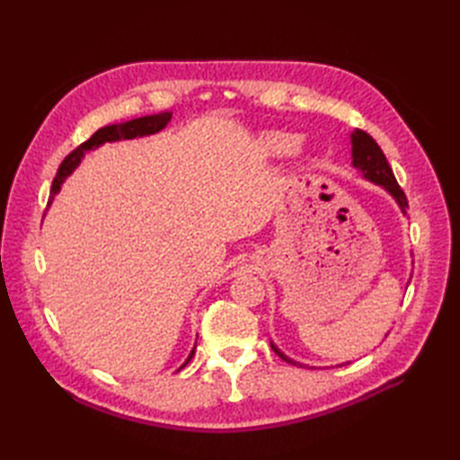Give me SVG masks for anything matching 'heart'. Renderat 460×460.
<instances>
[{
  "instance_id": "heart-1",
  "label": "heart",
  "mask_w": 460,
  "mask_h": 460,
  "mask_svg": "<svg viewBox=\"0 0 460 460\" xmlns=\"http://www.w3.org/2000/svg\"><path fill=\"white\" fill-rule=\"evenodd\" d=\"M297 147V137L286 132H269L262 136V149L269 155H289Z\"/></svg>"
}]
</instances>
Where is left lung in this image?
Segmentation results:
<instances>
[{
	"label": "left lung",
	"instance_id": "obj_1",
	"mask_svg": "<svg viewBox=\"0 0 460 460\" xmlns=\"http://www.w3.org/2000/svg\"><path fill=\"white\" fill-rule=\"evenodd\" d=\"M351 140H353V166H357V169L365 174V178L384 186L397 199L401 211L407 213V208H409L407 196H405V191L401 190V186L397 184L392 166H389L380 146L376 144L374 137L365 130H355L351 134ZM272 351L282 360H286V363L301 367L299 363H296V360L288 358L282 351H278L274 345H272Z\"/></svg>",
	"mask_w": 460,
	"mask_h": 460
}]
</instances>
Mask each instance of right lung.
<instances>
[{
  "mask_svg": "<svg viewBox=\"0 0 460 460\" xmlns=\"http://www.w3.org/2000/svg\"><path fill=\"white\" fill-rule=\"evenodd\" d=\"M171 113H159V115H149V117H142V119H134V120H128V122H122V124H111V127H103L97 130L90 140H86L84 144H80L75 151L68 153V155L63 159V163L59 164L58 169V176L53 178V184H51V196H55L61 190V184L63 180L71 174L82 155H84V151L92 149V147H97L102 146L105 142H117V140H132V137H137V136H147V134H155L159 130H163L166 127V122L171 120ZM193 357V351L190 353L188 360L184 363V367L190 363Z\"/></svg>",
  "mask_w": 460,
  "mask_h": 460,
  "instance_id": "right-lung-1",
  "label": "right lung"
}]
</instances>
